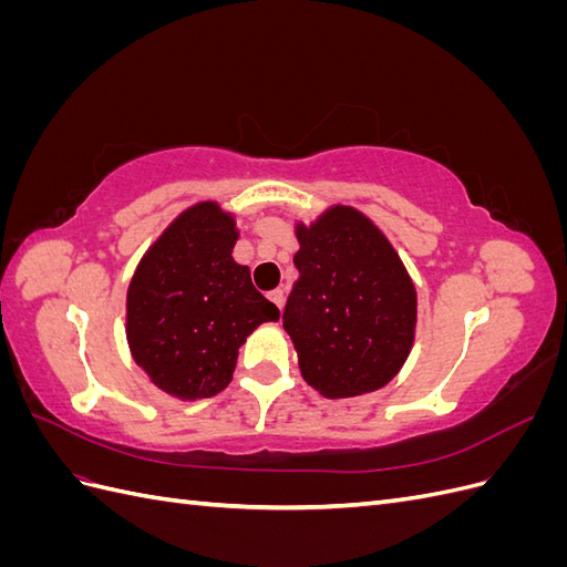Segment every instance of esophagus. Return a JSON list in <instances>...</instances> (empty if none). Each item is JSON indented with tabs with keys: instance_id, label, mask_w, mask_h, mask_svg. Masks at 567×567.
<instances>
[{
	"instance_id": "1",
	"label": "esophagus",
	"mask_w": 567,
	"mask_h": 567,
	"mask_svg": "<svg viewBox=\"0 0 567 567\" xmlns=\"http://www.w3.org/2000/svg\"><path fill=\"white\" fill-rule=\"evenodd\" d=\"M269 300L279 307V310H284V290H271L269 293Z\"/></svg>"
}]
</instances>
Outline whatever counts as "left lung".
<instances>
[{"label": "left lung", "mask_w": 567, "mask_h": 567, "mask_svg": "<svg viewBox=\"0 0 567 567\" xmlns=\"http://www.w3.org/2000/svg\"><path fill=\"white\" fill-rule=\"evenodd\" d=\"M300 279L284 329L302 379L340 400L388 385L416 336V288L398 250L350 205H331L312 225H296Z\"/></svg>", "instance_id": "left-lung-1"}]
</instances>
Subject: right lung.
Masks as SVG:
<instances>
[{
	"label": "right lung",
	"instance_id": "right-lung-1",
	"mask_svg": "<svg viewBox=\"0 0 567 567\" xmlns=\"http://www.w3.org/2000/svg\"><path fill=\"white\" fill-rule=\"evenodd\" d=\"M236 219L215 200L186 208L136 265L127 288V346L151 383L177 400H205L231 383L238 348L277 305L231 250Z\"/></svg>",
	"mask_w": 567,
	"mask_h": 567
}]
</instances>
